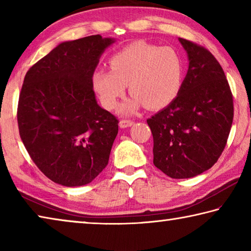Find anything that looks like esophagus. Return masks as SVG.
<instances>
[{
    "mask_svg": "<svg viewBox=\"0 0 251 251\" xmlns=\"http://www.w3.org/2000/svg\"><path fill=\"white\" fill-rule=\"evenodd\" d=\"M134 125V122L133 121H129V120H122L120 122V127L121 128H127V127H130Z\"/></svg>",
    "mask_w": 251,
    "mask_h": 251,
    "instance_id": "1",
    "label": "esophagus"
}]
</instances>
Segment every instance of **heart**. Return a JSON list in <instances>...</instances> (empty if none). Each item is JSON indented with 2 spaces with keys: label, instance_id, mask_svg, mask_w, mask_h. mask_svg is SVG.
I'll return each instance as SVG.
<instances>
[{
  "label": "heart",
  "instance_id": "obj_1",
  "mask_svg": "<svg viewBox=\"0 0 251 251\" xmlns=\"http://www.w3.org/2000/svg\"><path fill=\"white\" fill-rule=\"evenodd\" d=\"M109 66L110 71L94 72L93 87L104 107L114 109L128 85L131 96L122 106L124 114L144 105L151 109L166 107L179 95L184 83V61L168 46L134 42L114 54Z\"/></svg>",
  "mask_w": 251,
  "mask_h": 251
}]
</instances>
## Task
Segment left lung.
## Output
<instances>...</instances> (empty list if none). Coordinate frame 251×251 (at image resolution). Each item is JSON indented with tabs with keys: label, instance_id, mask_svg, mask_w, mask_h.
<instances>
[{
	"label": "left lung",
	"instance_id": "left-lung-1",
	"mask_svg": "<svg viewBox=\"0 0 251 251\" xmlns=\"http://www.w3.org/2000/svg\"><path fill=\"white\" fill-rule=\"evenodd\" d=\"M189 65L179 95L147 120L154 139V165L176 179L214 166L226 146L233 118L230 87L209 50L178 39Z\"/></svg>",
	"mask_w": 251,
	"mask_h": 251
}]
</instances>
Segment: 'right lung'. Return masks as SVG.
Wrapping results in <instances>:
<instances>
[{
  "label": "right lung",
  "mask_w": 251,
  "mask_h": 251,
  "mask_svg": "<svg viewBox=\"0 0 251 251\" xmlns=\"http://www.w3.org/2000/svg\"><path fill=\"white\" fill-rule=\"evenodd\" d=\"M113 37L59 43L27 71L20 136L40 171L62 186L90 184L107 166L118 121L97 104L92 76Z\"/></svg>",
  "instance_id": "right-lung-1"
}]
</instances>
